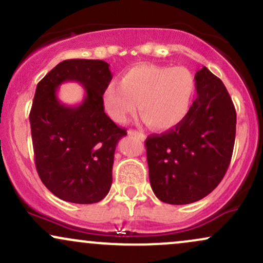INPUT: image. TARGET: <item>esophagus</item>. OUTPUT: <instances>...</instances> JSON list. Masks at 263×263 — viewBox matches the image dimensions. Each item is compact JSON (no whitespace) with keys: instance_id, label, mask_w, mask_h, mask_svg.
<instances>
[{"instance_id":"34e87169","label":"esophagus","mask_w":263,"mask_h":263,"mask_svg":"<svg viewBox=\"0 0 263 263\" xmlns=\"http://www.w3.org/2000/svg\"><path fill=\"white\" fill-rule=\"evenodd\" d=\"M128 135H131V136H136V137L141 138V140H144V138H146V136H144L143 132L137 131V129H129V131H128Z\"/></svg>"}]
</instances>
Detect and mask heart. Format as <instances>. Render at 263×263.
I'll return each instance as SVG.
<instances>
[{"label": "heart", "mask_w": 263, "mask_h": 263, "mask_svg": "<svg viewBox=\"0 0 263 263\" xmlns=\"http://www.w3.org/2000/svg\"><path fill=\"white\" fill-rule=\"evenodd\" d=\"M197 92V81L183 66L140 64L112 81L102 92V105L115 122L123 123L138 111L152 128L164 131L186 119Z\"/></svg>", "instance_id": "1"}]
</instances>
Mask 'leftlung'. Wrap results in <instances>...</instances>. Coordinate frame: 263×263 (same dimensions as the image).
Instances as JSON below:
<instances>
[{
	"label": "left lung",
	"instance_id": "obj_1",
	"mask_svg": "<svg viewBox=\"0 0 263 263\" xmlns=\"http://www.w3.org/2000/svg\"><path fill=\"white\" fill-rule=\"evenodd\" d=\"M195 81L198 96L186 119L146 140L151 186L163 203L184 205L206 197L231 161L236 111L230 95L205 66Z\"/></svg>",
	"mask_w": 263,
	"mask_h": 263
}]
</instances>
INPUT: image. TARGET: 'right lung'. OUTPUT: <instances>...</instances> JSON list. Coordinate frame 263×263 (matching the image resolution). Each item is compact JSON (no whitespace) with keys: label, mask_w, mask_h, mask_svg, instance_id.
<instances>
[{"label":"right lung","mask_w":263,"mask_h":263,"mask_svg":"<svg viewBox=\"0 0 263 263\" xmlns=\"http://www.w3.org/2000/svg\"><path fill=\"white\" fill-rule=\"evenodd\" d=\"M108 66L104 60H64L35 89L29 114L35 168L44 185L69 203L93 204L106 197L117 142L127 135L104 111L102 92L112 79ZM65 81L86 89L78 107L56 98Z\"/></svg>","instance_id":"obj_1"}]
</instances>
